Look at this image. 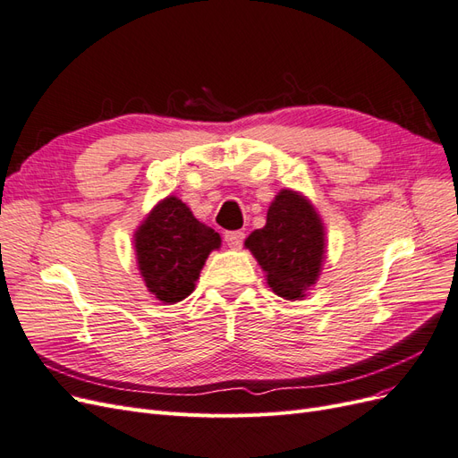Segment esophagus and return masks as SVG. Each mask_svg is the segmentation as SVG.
I'll list each match as a JSON object with an SVG mask.
<instances>
[{
	"instance_id": "34e87169",
	"label": "esophagus",
	"mask_w": 458,
	"mask_h": 458,
	"mask_svg": "<svg viewBox=\"0 0 458 458\" xmlns=\"http://www.w3.org/2000/svg\"><path fill=\"white\" fill-rule=\"evenodd\" d=\"M244 241V233L242 231H229L225 233V242L229 244V248H241Z\"/></svg>"
}]
</instances>
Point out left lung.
I'll return each mask as SVG.
<instances>
[{
  "label": "left lung",
  "mask_w": 458,
  "mask_h": 458,
  "mask_svg": "<svg viewBox=\"0 0 458 458\" xmlns=\"http://www.w3.org/2000/svg\"><path fill=\"white\" fill-rule=\"evenodd\" d=\"M244 246L266 271L267 284L284 300H303L317 283L325 259V227L313 204L283 189L267 210V221Z\"/></svg>",
  "instance_id": "obj_1"
}]
</instances>
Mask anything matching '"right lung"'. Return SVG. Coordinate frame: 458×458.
<instances>
[{
    "mask_svg": "<svg viewBox=\"0 0 458 458\" xmlns=\"http://www.w3.org/2000/svg\"><path fill=\"white\" fill-rule=\"evenodd\" d=\"M133 242L148 293L164 303H175L195 290L208 256L221 246V237L192 216L185 202L165 197L137 227Z\"/></svg>",
    "mask_w": 458,
    "mask_h": 458,
    "instance_id": "obj_1",
    "label": "right lung"
}]
</instances>
